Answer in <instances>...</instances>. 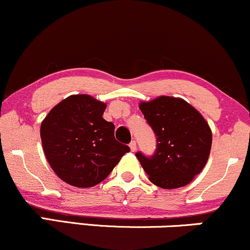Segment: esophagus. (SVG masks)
Returning a JSON list of instances; mask_svg holds the SVG:
<instances>
[{
  "label": "esophagus",
  "mask_w": 250,
  "mask_h": 250,
  "mask_svg": "<svg viewBox=\"0 0 250 250\" xmlns=\"http://www.w3.org/2000/svg\"><path fill=\"white\" fill-rule=\"evenodd\" d=\"M130 148H131L132 152H136V149H137V143L134 142V140H133V142L130 143Z\"/></svg>",
  "instance_id": "obj_1"
}]
</instances>
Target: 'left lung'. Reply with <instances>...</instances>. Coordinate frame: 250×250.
<instances>
[{"label":"left lung","instance_id":"left-lung-1","mask_svg":"<svg viewBox=\"0 0 250 250\" xmlns=\"http://www.w3.org/2000/svg\"><path fill=\"white\" fill-rule=\"evenodd\" d=\"M140 111L157 138L152 155L137 152L148 179L161 188L186 186L202 171L212 147V131L184 99L161 96L140 103Z\"/></svg>","mask_w":250,"mask_h":250}]
</instances>
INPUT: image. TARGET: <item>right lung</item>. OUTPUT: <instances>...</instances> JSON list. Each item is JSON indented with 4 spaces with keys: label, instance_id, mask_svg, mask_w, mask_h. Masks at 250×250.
Listing matches in <instances>:
<instances>
[{
    "label": "right lung",
    "instance_id": "add662e5",
    "mask_svg": "<svg viewBox=\"0 0 250 250\" xmlns=\"http://www.w3.org/2000/svg\"><path fill=\"white\" fill-rule=\"evenodd\" d=\"M106 105L87 95L70 96L41 125L48 163L62 180L87 188L102 183L130 147L114 138L113 123L103 118Z\"/></svg>",
    "mask_w": 250,
    "mask_h": 250
}]
</instances>
